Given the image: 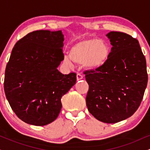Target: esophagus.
I'll use <instances>...</instances> for the list:
<instances>
[{"label": "esophagus", "mask_w": 150, "mask_h": 150, "mask_svg": "<svg viewBox=\"0 0 150 150\" xmlns=\"http://www.w3.org/2000/svg\"><path fill=\"white\" fill-rule=\"evenodd\" d=\"M76 77H77V81H79V80H82V79H83V76H82V75H81L80 73H77Z\"/></svg>", "instance_id": "34e87169"}]
</instances>
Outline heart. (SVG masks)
<instances>
[{"mask_svg":"<svg viewBox=\"0 0 150 150\" xmlns=\"http://www.w3.org/2000/svg\"><path fill=\"white\" fill-rule=\"evenodd\" d=\"M110 56L109 46L98 39H87L76 43L70 49L69 56H65L63 62L72 65V61L82 63L85 68L97 70L106 64Z\"/></svg>","mask_w":150,"mask_h":150,"instance_id":"heart-1","label":"heart"}]
</instances>
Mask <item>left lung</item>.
Returning a JSON list of instances; mask_svg holds the SVG:
<instances>
[{"label": "left lung", "instance_id": "obj_1", "mask_svg": "<svg viewBox=\"0 0 150 150\" xmlns=\"http://www.w3.org/2000/svg\"><path fill=\"white\" fill-rule=\"evenodd\" d=\"M112 45L104 66L85 71L89 85L86 104L94 118L116 123L137 111L143 98L148 75L138 41L120 32L106 34Z\"/></svg>", "mask_w": 150, "mask_h": 150}]
</instances>
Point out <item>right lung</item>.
<instances>
[{
    "mask_svg": "<svg viewBox=\"0 0 150 150\" xmlns=\"http://www.w3.org/2000/svg\"><path fill=\"white\" fill-rule=\"evenodd\" d=\"M62 32L37 30L15 44L6 65L4 90L17 116L42 126L57 118L61 98L76 82V73L57 69L64 58Z\"/></svg>",
    "mask_w": 150,
    "mask_h": 150,
    "instance_id": "add662e5",
    "label": "right lung"
}]
</instances>
